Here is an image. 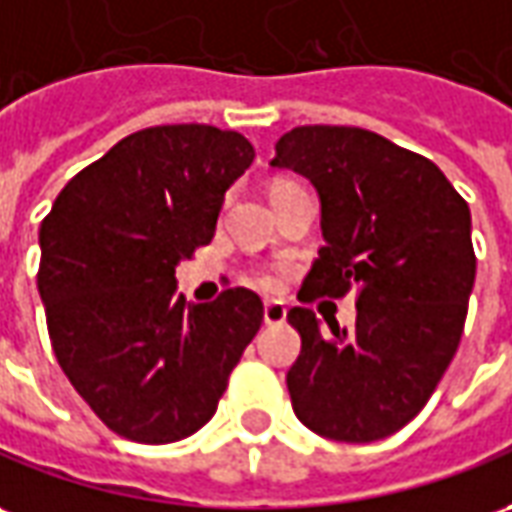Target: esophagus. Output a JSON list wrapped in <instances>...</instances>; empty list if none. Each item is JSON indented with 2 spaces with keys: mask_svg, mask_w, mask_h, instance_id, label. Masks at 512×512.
I'll list each match as a JSON object with an SVG mask.
<instances>
[{
  "mask_svg": "<svg viewBox=\"0 0 512 512\" xmlns=\"http://www.w3.org/2000/svg\"><path fill=\"white\" fill-rule=\"evenodd\" d=\"M284 320H287V306L284 303H264V323L267 326H281Z\"/></svg>",
  "mask_w": 512,
  "mask_h": 512,
  "instance_id": "obj_1",
  "label": "esophagus"
}]
</instances>
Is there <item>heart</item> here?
<instances>
[{"label":"heart","mask_w":512,"mask_h":512,"mask_svg":"<svg viewBox=\"0 0 512 512\" xmlns=\"http://www.w3.org/2000/svg\"><path fill=\"white\" fill-rule=\"evenodd\" d=\"M287 186H292V183L290 181H276L273 186H270V195H276V192L287 189ZM253 281H256L259 287H273V278L267 276V273H262V270H256V273H253Z\"/></svg>","instance_id":"1"}]
</instances>
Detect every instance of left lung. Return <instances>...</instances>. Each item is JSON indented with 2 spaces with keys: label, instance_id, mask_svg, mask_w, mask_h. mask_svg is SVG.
<instances>
[{
  "label": "left lung",
  "instance_id": "left-lung-1",
  "mask_svg": "<svg viewBox=\"0 0 512 512\" xmlns=\"http://www.w3.org/2000/svg\"><path fill=\"white\" fill-rule=\"evenodd\" d=\"M270 164L320 195L326 245L298 301L357 292L354 329L290 309L292 410L323 438H387L424 410L463 337L477 276L468 203L429 158L362 128H292Z\"/></svg>",
  "mask_w": 512,
  "mask_h": 512
}]
</instances>
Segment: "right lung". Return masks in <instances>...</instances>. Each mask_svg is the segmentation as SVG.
Listing matches in <instances>:
<instances>
[{"instance_id": "add662e5", "label": "right lung", "mask_w": 512, "mask_h": 512, "mask_svg": "<svg viewBox=\"0 0 512 512\" xmlns=\"http://www.w3.org/2000/svg\"><path fill=\"white\" fill-rule=\"evenodd\" d=\"M253 155L236 130L144 128L80 169L41 222L52 351L119 438L195 435L262 326V298L245 287L197 306L175 287V267L209 245L225 189Z\"/></svg>"}]
</instances>
